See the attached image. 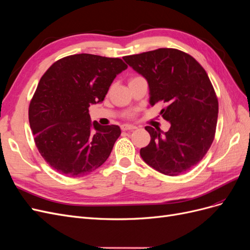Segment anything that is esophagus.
<instances>
[{"mask_svg":"<svg viewBox=\"0 0 250 250\" xmlns=\"http://www.w3.org/2000/svg\"><path fill=\"white\" fill-rule=\"evenodd\" d=\"M121 129H122L123 131H128V130L137 129V127L133 126V125H129V124H123L122 126H121Z\"/></svg>","mask_w":250,"mask_h":250,"instance_id":"1","label":"esophagus"}]
</instances>
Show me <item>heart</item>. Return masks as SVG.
Returning a JSON list of instances; mask_svg holds the SVG:
<instances>
[{"instance_id": "b5f03b06", "label": "heart", "mask_w": 250, "mask_h": 250, "mask_svg": "<svg viewBox=\"0 0 250 250\" xmlns=\"http://www.w3.org/2000/svg\"><path fill=\"white\" fill-rule=\"evenodd\" d=\"M135 78H140V76H134V77L131 78V80H132V79H135Z\"/></svg>"}]
</instances>
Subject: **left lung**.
Instances as JSON below:
<instances>
[{
  "label": "left lung",
  "mask_w": 250,
  "mask_h": 250,
  "mask_svg": "<svg viewBox=\"0 0 250 250\" xmlns=\"http://www.w3.org/2000/svg\"><path fill=\"white\" fill-rule=\"evenodd\" d=\"M123 59L147 80L150 105H167L161 115L171 124L167 132L145 127L151 140L140 151L143 161L165 175L191 170L207 154L216 132L218 99L207 72L177 49L161 48Z\"/></svg>",
  "instance_id": "1"
}]
</instances>
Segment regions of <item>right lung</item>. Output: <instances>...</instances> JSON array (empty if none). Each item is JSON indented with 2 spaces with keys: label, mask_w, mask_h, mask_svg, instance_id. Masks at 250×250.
I'll return each mask as SVG.
<instances>
[{
  "label": "right lung",
  "mask_w": 250,
  "mask_h": 250,
  "mask_svg": "<svg viewBox=\"0 0 250 250\" xmlns=\"http://www.w3.org/2000/svg\"><path fill=\"white\" fill-rule=\"evenodd\" d=\"M126 69L120 58L83 53L57 60L42 75L29 105V123L37 149L53 169L81 177L106 162L121 129L92 123L88 107L104 100Z\"/></svg>",
  "instance_id": "add662e5"
}]
</instances>
